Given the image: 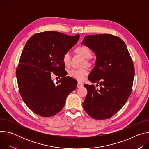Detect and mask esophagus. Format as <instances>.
<instances>
[{
	"label": "esophagus",
	"instance_id": "1",
	"mask_svg": "<svg viewBox=\"0 0 149 149\" xmlns=\"http://www.w3.org/2000/svg\"><path fill=\"white\" fill-rule=\"evenodd\" d=\"M84 84L83 83L81 82H78L77 83V88H81L82 87H83Z\"/></svg>",
	"mask_w": 149,
	"mask_h": 149
}]
</instances>
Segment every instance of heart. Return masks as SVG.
Instances as JSON below:
<instances>
[{"label":"heart","instance_id":"b5f03b06","mask_svg":"<svg viewBox=\"0 0 149 149\" xmlns=\"http://www.w3.org/2000/svg\"><path fill=\"white\" fill-rule=\"evenodd\" d=\"M75 52L79 54L81 56H82L84 59H88L91 56V51L88 48H87L86 46H80L77 47L75 49ZM71 55L70 53L69 52H66L63 55L62 60L64 64L67 65L69 64L70 61ZM85 63L86 64H88V62L87 60L85 61ZM88 70L86 68L82 69H74L70 71V75L75 78L77 80L79 81H82L86 78V76L88 74Z\"/></svg>","mask_w":149,"mask_h":149}]
</instances>
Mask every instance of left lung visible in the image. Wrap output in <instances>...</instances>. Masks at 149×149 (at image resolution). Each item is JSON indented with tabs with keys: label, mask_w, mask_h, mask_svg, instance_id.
I'll return each mask as SVG.
<instances>
[{
	"label": "left lung",
	"mask_w": 149,
	"mask_h": 149,
	"mask_svg": "<svg viewBox=\"0 0 149 149\" xmlns=\"http://www.w3.org/2000/svg\"><path fill=\"white\" fill-rule=\"evenodd\" d=\"M81 43L96 56L88 79L101 86L96 89L94 85L84 84L88 93L82 103L84 109L94 119L109 118L123 107L131 94L135 73L132 59L124 42L118 36L88 35Z\"/></svg>",
	"instance_id": "1"
}]
</instances>
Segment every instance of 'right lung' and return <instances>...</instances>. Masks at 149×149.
Instances as JSON below:
<instances>
[{
    "instance_id": "add662e5",
    "label": "right lung",
    "mask_w": 149,
    "mask_h": 149,
    "mask_svg": "<svg viewBox=\"0 0 149 149\" xmlns=\"http://www.w3.org/2000/svg\"><path fill=\"white\" fill-rule=\"evenodd\" d=\"M79 35L69 36L47 31L32 36L21 54L16 70L20 94L35 114L44 117L59 113L77 82L66 77L63 55L78 42ZM52 72L62 78L54 84Z\"/></svg>"
}]
</instances>
